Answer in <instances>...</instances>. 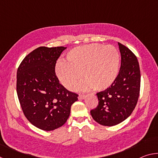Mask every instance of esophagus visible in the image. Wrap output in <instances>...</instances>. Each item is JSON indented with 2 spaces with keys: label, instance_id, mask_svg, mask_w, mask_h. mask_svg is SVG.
Returning <instances> with one entry per match:
<instances>
[{
  "label": "esophagus",
  "instance_id": "obj_1",
  "mask_svg": "<svg viewBox=\"0 0 158 158\" xmlns=\"http://www.w3.org/2000/svg\"><path fill=\"white\" fill-rule=\"evenodd\" d=\"M85 97V95L84 94H79V100H82V99H84Z\"/></svg>",
  "mask_w": 158,
  "mask_h": 158
}]
</instances>
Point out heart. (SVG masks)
Returning <instances> with one entry per match:
<instances>
[{
    "mask_svg": "<svg viewBox=\"0 0 158 158\" xmlns=\"http://www.w3.org/2000/svg\"><path fill=\"white\" fill-rule=\"evenodd\" d=\"M119 65L120 56L116 48L93 43L69 51L66 62L57 63L56 73L61 84L69 90L75 89L83 76L85 81L84 88L102 91L116 80Z\"/></svg>",
    "mask_w": 158,
    "mask_h": 158,
    "instance_id": "obj_1",
    "label": "heart"
}]
</instances>
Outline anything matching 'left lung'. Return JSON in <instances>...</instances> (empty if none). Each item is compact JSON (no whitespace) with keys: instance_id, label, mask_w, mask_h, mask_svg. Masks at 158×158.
Here are the masks:
<instances>
[{"instance_id":"8db88e82","label":"left lung","mask_w":158,"mask_h":158,"mask_svg":"<svg viewBox=\"0 0 158 158\" xmlns=\"http://www.w3.org/2000/svg\"><path fill=\"white\" fill-rule=\"evenodd\" d=\"M121 63L116 80L108 89L98 93V105L90 111L93 118L105 126H114L129 117L137 105L141 74L137 56L118 42Z\"/></svg>"}]
</instances>
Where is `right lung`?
Instances as JSON below:
<instances>
[{
	"mask_svg": "<svg viewBox=\"0 0 158 158\" xmlns=\"http://www.w3.org/2000/svg\"><path fill=\"white\" fill-rule=\"evenodd\" d=\"M66 47H40L23 58L17 73V93L23 114L34 126L53 130L65 123L78 94L56 75V60Z\"/></svg>",
	"mask_w": 158,
	"mask_h": 158,
	"instance_id": "obj_1",
	"label": "right lung"
}]
</instances>
